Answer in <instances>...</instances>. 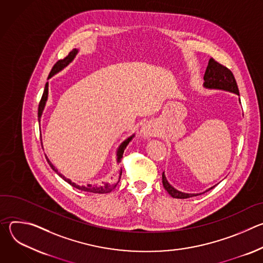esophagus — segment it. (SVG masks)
<instances>
[{
    "mask_svg": "<svg viewBox=\"0 0 263 263\" xmlns=\"http://www.w3.org/2000/svg\"><path fill=\"white\" fill-rule=\"evenodd\" d=\"M140 132H141V135L147 137V136H151L152 130H151V128H148V127H146V126H143Z\"/></svg>",
    "mask_w": 263,
    "mask_h": 263,
    "instance_id": "obj_1",
    "label": "esophagus"
}]
</instances>
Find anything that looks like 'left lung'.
Here are the masks:
<instances>
[{
	"label": "left lung",
	"instance_id": "obj_1",
	"mask_svg": "<svg viewBox=\"0 0 263 263\" xmlns=\"http://www.w3.org/2000/svg\"><path fill=\"white\" fill-rule=\"evenodd\" d=\"M203 85L206 88L226 90V91H230V92H233V93H236L239 96L237 83H236V80L233 76L232 71L229 68H227L226 66H223L220 63H218L217 61H215L213 58L209 59V62H208V65H207V68H206V71L204 74V84ZM162 184H163V187L165 189V191L175 199H187V198H192V197L201 195V194H185V193L177 191L167 182L164 173L162 174ZM213 187H215V185L210 187V189L207 190L206 192L212 190Z\"/></svg>",
	"mask_w": 263,
	"mask_h": 263
}]
</instances>
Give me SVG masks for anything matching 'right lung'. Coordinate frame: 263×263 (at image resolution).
<instances>
[{
	"instance_id": "obj_1",
	"label": "right lung",
	"mask_w": 263,
	"mask_h": 263,
	"mask_svg": "<svg viewBox=\"0 0 263 263\" xmlns=\"http://www.w3.org/2000/svg\"><path fill=\"white\" fill-rule=\"evenodd\" d=\"M77 53H78V50H77V49H73L71 52H69V54H68L64 59L58 60V61L54 64L52 70H51L50 73H49V77H48V78L50 79L51 77L54 76V74H56L57 72H59L60 70H62L65 66H67V65L73 60V58H74V56L77 55ZM48 95H49V83L47 82V83H46V86H45V90H44L43 97H42V100H41L40 105H39V122H40V123H41V118H42V115H43V111H44V109H45V106H46V103H47V100H48ZM133 137H134V134H133L132 136L128 137L126 140H124V141L121 143V145L119 146L118 153H117V156H118V158H117L118 163H121L125 148H126V146L129 144V142L132 140ZM46 158H47L48 163H49L50 166L52 167V170H53L54 172H56V173L59 175V177H61L64 181H66V182H67L68 184H70L71 186L76 187V189H78V190H80V191H83V192L92 193V194H107V193H110L112 190H114L115 187L117 186V184H118V183L120 182V180H121L122 170H119V172H118V174L115 176V178L112 179L111 181H109V182H104L103 184H100V185L87 184L86 186H80V185H77L76 183L71 182L69 179H66L62 174H60V173L58 172V170H57V168L52 164V162L49 160V158L47 157V155H46Z\"/></svg>"
}]
</instances>
